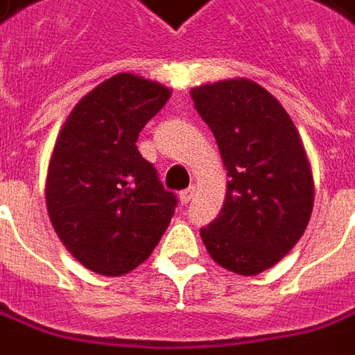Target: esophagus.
Here are the masks:
<instances>
[{
    "mask_svg": "<svg viewBox=\"0 0 355 355\" xmlns=\"http://www.w3.org/2000/svg\"><path fill=\"white\" fill-rule=\"evenodd\" d=\"M192 196H194V187L187 188V190H182L180 194H178V200H180V204L184 206V204H188L190 200H192Z\"/></svg>",
    "mask_w": 355,
    "mask_h": 355,
    "instance_id": "1",
    "label": "esophagus"
}]
</instances>
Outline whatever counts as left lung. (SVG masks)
<instances>
[{
	"mask_svg": "<svg viewBox=\"0 0 355 355\" xmlns=\"http://www.w3.org/2000/svg\"><path fill=\"white\" fill-rule=\"evenodd\" d=\"M190 96L229 177L223 208L200 237L219 266L257 276L307 229L315 200L309 157L286 108L259 83L223 79L194 87Z\"/></svg>",
	"mask_w": 355,
	"mask_h": 355,
	"instance_id": "1",
	"label": "left lung"
}]
</instances>
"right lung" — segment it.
I'll list each match as a JSON object with an SVG mask.
<instances>
[{
    "label": "right lung",
    "mask_w": 355,
    "mask_h": 355,
    "mask_svg": "<svg viewBox=\"0 0 355 355\" xmlns=\"http://www.w3.org/2000/svg\"><path fill=\"white\" fill-rule=\"evenodd\" d=\"M171 96L159 81L118 73L64 122L46 175V209L62 245L87 270L124 276L149 259L177 196L139 155L137 136Z\"/></svg>",
    "instance_id": "add662e5"
}]
</instances>
